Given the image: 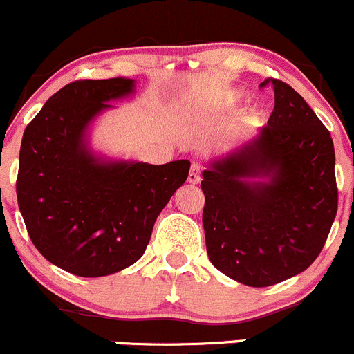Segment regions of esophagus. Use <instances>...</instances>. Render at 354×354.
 Here are the masks:
<instances>
[{"mask_svg":"<svg viewBox=\"0 0 354 354\" xmlns=\"http://www.w3.org/2000/svg\"><path fill=\"white\" fill-rule=\"evenodd\" d=\"M187 180H189V184H199V180H201V167H199L198 163H192L191 165Z\"/></svg>","mask_w":354,"mask_h":354,"instance_id":"34e87169","label":"esophagus"}]
</instances>
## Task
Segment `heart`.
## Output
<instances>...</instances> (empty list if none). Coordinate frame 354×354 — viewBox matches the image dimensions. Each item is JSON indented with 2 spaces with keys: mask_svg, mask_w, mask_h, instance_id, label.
<instances>
[{
  "mask_svg": "<svg viewBox=\"0 0 354 354\" xmlns=\"http://www.w3.org/2000/svg\"><path fill=\"white\" fill-rule=\"evenodd\" d=\"M241 100H243V93H241V91H230V93H227L225 96L222 97L218 106L232 108L234 104L239 103ZM263 118H265V113L260 110V108H251V110L246 113V122H250V124H260V122H263Z\"/></svg>",
  "mask_w": 354,
  "mask_h": 354,
  "instance_id": "b5f03b06",
  "label": "heart"
}]
</instances>
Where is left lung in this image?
Returning a JSON list of instances; mask_svg holds the SVG:
<instances>
[{
  "mask_svg": "<svg viewBox=\"0 0 354 354\" xmlns=\"http://www.w3.org/2000/svg\"><path fill=\"white\" fill-rule=\"evenodd\" d=\"M268 124L203 170L208 258L227 277L267 288L306 270L337 213L330 132L289 84Z\"/></svg>",
  "mask_w": 354,
  "mask_h": 354,
  "instance_id": "1",
  "label": "left lung"
}]
</instances>
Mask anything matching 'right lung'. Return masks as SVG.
Returning a JSON list of instances; mask_svg holds the SVG:
<instances>
[{"label":"right lung","mask_w":354,"mask_h":354,"mask_svg":"<svg viewBox=\"0 0 354 354\" xmlns=\"http://www.w3.org/2000/svg\"><path fill=\"white\" fill-rule=\"evenodd\" d=\"M136 91L125 77L75 80L27 125L17 199L30 241L57 267L104 277L145 254L153 225L189 176V160L149 165L96 155L89 127Z\"/></svg>","instance_id":"1"}]
</instances>
